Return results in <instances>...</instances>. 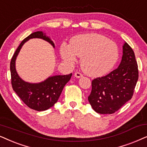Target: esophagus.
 I'll list each match as a JSON object with an SVG mask.
<instances>
[{
    "instance_id": "obj_1",
    "label": "esophagus",
    "mask_w": 147,
    "mask_h": 147,
    "mask_svg": "<svg viewBox=\"0 0 147 147\" xmlns=\"http://www.w3.org/2000/svg\"><path fill=\"white\" fill-rule=\"evenodd\" d=\"M75 77L76 78H78V79H79V78L83 77V75H82L81 73H80V72H76L75 73Z\"/></svg>"
}]
</instances>
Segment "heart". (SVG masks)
I'll use <instances>...</instances> for the list:
<instances>
[{
    "label": "heart",
    "instance_id": "1",
    "mask_svg": "<svg viewBox=\"0 0 147 147\" xmlns=\"http://www.w3.org/2000/svg\"><path fill=\"white\" fill-rule=\"evenodd\" d=\"M60 55L66 63L73 64L77 56L81 58V66L92 77L105 75L118 61V47L113 41L98 34H81L73 37L70 44L62 43Z\"/></svg>",
    "mask_w": 147,
    "mask_h": 147
}]
</instances>
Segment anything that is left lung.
Here are the masks:
<instances>
[{
	"label": "left lung",
	"instance_id": "8db88e82",
	"mask_svg": "<svg viewBox=\"0 0 147 147\" xmlns=\"http://www.w3.org/2000/svg\"><path fill=\"white\" fill-rule=\"evenodd\" d=\"M123 55L116 70L92 81V90L88 100L92 108L101 114L118 111L132 98L138 79L137 62L134 52L126 42Z\"/></svg>",
	"mask_w": 147,
	"mask_h": 147
}]
</instances>
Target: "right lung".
Masks as SVG:
<instances>
[{"label":"right lung","instance_id":"1","mask_svg":"<svg viewBox=\"0 0 147 147\" xmlns=\"http://www.w3.org/2000/svg\"><path fill=\"white\" fill-rule=\"evenodd\" d=\"M33 38L42 39L52 45L54 48H55L53 41L42 31L32 33L25 38L11 59L10 64L11 84L14 91L27 106L36 111H44L57 102L64 87L70 81L72 73L67 75L50 76L44 81L37 83L23 81L17 73L15 62L23 44Z\"/></svg>","mask_w":147,"mask_h":147}]
</instances>
